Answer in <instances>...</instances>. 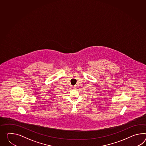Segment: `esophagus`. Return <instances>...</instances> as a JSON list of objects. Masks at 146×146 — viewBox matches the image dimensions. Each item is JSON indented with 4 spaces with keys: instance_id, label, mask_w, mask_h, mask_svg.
<instances>
[{
    "instance_id": "esophagus-1",
    "label": "esophagus",
    "mask_w": 146,
    "mask_h": 146,
    "mask_svg": "<svg viewBox=\"0 0 146 146\" xmlns=\"http://www.w3.org/2000/svg\"><path fill=\"white\" fill-rule=\"evenodd\" d=\"M76 88V86H72V88H73V89H75Z\"/></svg>"
}]
</instances>
